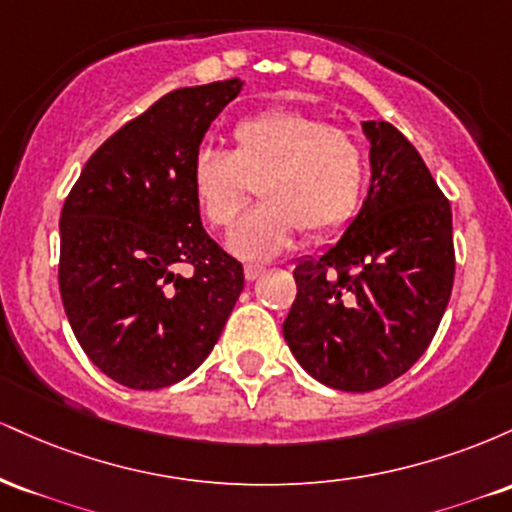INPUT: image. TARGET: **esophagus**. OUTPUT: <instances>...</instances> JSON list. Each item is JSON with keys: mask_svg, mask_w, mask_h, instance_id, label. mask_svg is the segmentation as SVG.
I'll list each match as a JSON object with an SVG mask.
<instances>
[{"mask_svg": "<svg viewBox=\"0 0 512 512\" xmlns=\"http://www.w3.org/2000/svg\"><path fill=\"white\" fill-rule=\"evenodd\" d=\"M262 272H264V267H260V264H248V267H245V279L248 281L260 279Z\"/></svg>", "mask_w": 512, "mask_h": 512, "instance_id": "34e87169", "label": "esophagus"}]
</instances>
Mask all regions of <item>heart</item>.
<instances>
[{
    "mask_svg": "<svg viewBox=\"0 0 512 512\" xmlns=\"http://www.w3.org/2000/svg\"><path fill=\"white\" fill-rule=\"evenodd\" d=\"M231 154L202 149L192 158L190 187L211 226L236 221L260 182V204L228 236L243 260H269L303 228L305 238H327L354 219L366 185L361 149L342 129L274 108L243 117L231 132Z\"/></svg>",
    "mask_w": 512,
    "mask_h": 512,
    "instance_id": "b5f03b06",
    "label": "heart"
}]
</instances>
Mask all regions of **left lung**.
Masks as SVG:
<instances>
[{
	"mask_svg": "<svg viewBox=\"0 0 512 512\" xmlns=\"http://www.w3.org/2000/svg\"><path fill=\"white\" fill-rule=\"evenodd\" d=\"M370 187L342 238L296 262L284 339L305 373L344 392L385 387L431 344L455 279L450 202L390 122H361Z\"/></svg>",
	"mask_w": 512,
	"mask_h": 512,
	"instance_id": "obj_1",
	"label": "left lung"
}]
</instances>
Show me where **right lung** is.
I'll return each mask as SVG.
<instances>
[{
  "label": "right lung",
  "mask_w": 512,
  "mask_h": 512,
  "mask_svg": "<svg viewBox=\"0 0 512 512\" xmlns=\"http://www.w3.org/2000/svg\"><path fill=\"white\" fill-rule=\"evenodd\" d=\"M243 84L166 93L88 158L62 207L64 313L93 366L129 390L202 366L243 291V264L207 236L190 187L204 134Z\"/></svg>",
  "instance_id": "right-lung-1"
}]
</instances>
